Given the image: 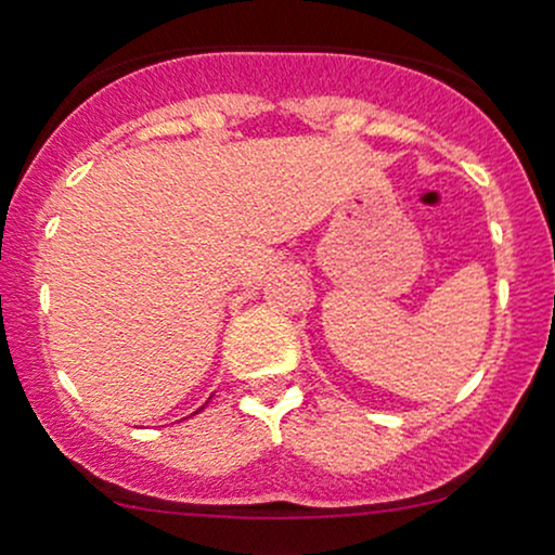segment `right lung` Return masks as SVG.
<instances>
[{"label": "right lung", "instance_id": "right-lung-1", "mask_svg": "<svg viewBox=\"0 0 555 555\" xmlns=\"http://www.w3.org/2000/svg\"><path fill=\"white\" fill-rule=\"evenodd\" d=\"M201 410H203V406H201ZM201 410H197V412H201Z\"/></svg>", "mask_w": 555, "mask_h": 555}]
</instances>
